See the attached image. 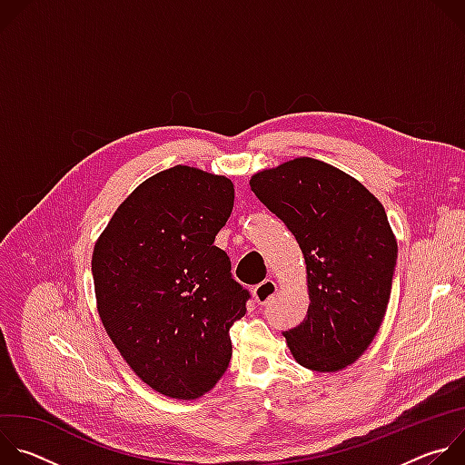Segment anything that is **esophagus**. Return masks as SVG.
I'll return each instance as SVG.
<instances>
[{
    "label": "esophagus",
    "mask_w": 465,
    "mask_h": 465,
    "mask_svg": "<svg viewBox=\"0 0 465 465\" xmlns=\"http://www.w3.org/2000/svg\"><path fill=\"white\" fill-rule=\"evenodd\" d=\"M278 291V285L276 282L272 280H264L262 283H259L255 289H253V300L257 303H267Z\"/></svg>",
    "instance_id": "obj_1"
}]
</instances>
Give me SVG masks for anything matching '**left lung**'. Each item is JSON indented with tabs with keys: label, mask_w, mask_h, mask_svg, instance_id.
I'll return each instance as SVG.
<instances>
[{
	"label": "left lung",
	"mask_w": 465,
	"mask_h": 465,
	"mask_svg": "<svg viewBox=\"0 0 465 465\" xmlns=\"http://www.w3.org/2000/svg\"><path fill=\"white\" fill-rule=\"evenodd\" d=\"M250 187L294 233L307 264V316L283 333L294 361L320 373L348 368L390 302L397 241L382 204L357 178L307 156L255 173Z\"/></svg>",
	"instance_id": "obj_1"
}]
</instances>
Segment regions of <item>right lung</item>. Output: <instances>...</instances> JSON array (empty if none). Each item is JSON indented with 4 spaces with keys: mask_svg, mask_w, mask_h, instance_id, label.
Here are the masks:
<instances>
[{
    "mask_svg": "<svg viewBox=\"0 0 465 465\" xmlns=\"http://www.w3.org/2000/svg\"><path fill=\"white\" fill-rule=\"evenodd\" d=\"M226 176L174 165L142 182L95 241L92 274L106 333L147 386L173 400L224 375L230 327L250 298L215 235L233 210Z\"/></svg>",
    "mask_w": 465,
    "mask_h": 465,
    "instance_id": "1",
    "label": "right lung"
}]
</instances>
